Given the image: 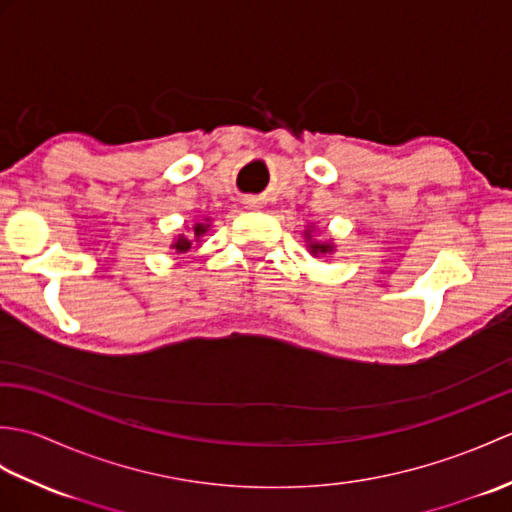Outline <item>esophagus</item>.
Segmentation results:
<instances>
[{"label": "esophagus", "instance_id": "obj_1", "mask_svg": "<svg viewBox=\"0 0 512 512\" xmlns=\"http://www.w3.org/2000/svg\"><path fill=\"white\" fill-rule=\"evenodd\" d=\"M244 204L248 206V209H259V200L257 198H246Z\"/></svg>", "mask_w": 512, "mask_h": 512}]
</instances>
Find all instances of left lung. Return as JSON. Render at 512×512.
Instances as JSON below:
<instances>
[{"mask_svg": "<svg viewBox=\"0 0 512 512\" xmlns=\"http://www.w3.org/2000/svg\"><path fill=\"white\" fill-rule=\"evenodd\" d=\"M306 242H308V248H310V253H312L314 257L325 255V253H332V250H334V246H332L330 242H317V239H312V231H310V228L306 231Z\"/></svg>", "mask_w": 512, "mask_h": 512, "instance_id": "obj_1", "label": "left lung"}]
</instances>
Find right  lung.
<instances>
[{
	"label": "right lung",
	"mask_w": 512,
	"mask_h": 512,
	"mask_svg": "<svg viewBox=\"0 0 512 512\" xmlns=\"http://www.w3.org/2000/svg\"><path fill=\"white\" fill-rule=\"evenodd\" d=\"M209 220H204V222H198V224H193V237H187V235H178V239L176 242L171 244V248L176 250L178 255H182V253H187V250L193 246V242H200V237L209 231Z\"/></svg>",
	"instance_id": "add662e5"
}]
</instances>
